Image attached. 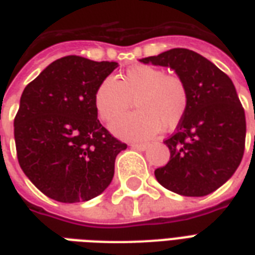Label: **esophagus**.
Listing matches in <instances>:
<instances>
[{
    "instance_id": "esophagus-1",
    "label": "esophagus",
    "mask_w": 255,
    "mask_h": 255,
    "mask_svg": "<svg viewBox=\"0 0 255 255\" xmlns=\"http://www.w3.org/2000/svg\"><path fill=\"white\" fill-rule=\"evenodd\" d=\"M131 147L135 150H146L147 149V144L146 143H131Z\"/></svg>"
}]
</instances>
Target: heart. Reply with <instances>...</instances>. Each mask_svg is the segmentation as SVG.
<instances>
[{
	"label": "heart",
	"mask_w": 255,
	"mask_h": 255,
	"mask_svg": "<svg viewBox=\"0 0 255 255\" xmlns=\"http://www.w3.org/2000/svg\"><path fill=\"white\" fill-rule=\"evenodd\" d=\"M129 112L113 120V132L127 139H146L179 126L188 108V90L182 78L153 65L128 68L119 80L106 76L94 93L95 109L104 122H109L129 106Z\"/></svg>",
	"instance_id": "heart-1"
}]
</instances>
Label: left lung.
Masks as SVG:
<instances>
[{
	"mask_svg": "<svg viewBox=\"0 0 255 255\" xmlns=\"http://www.w3.org/2000/svg\"><path fill=\"white\" fill-rule=\"evenodd\" d=\"M140 61L175 69L188 90L187 112L176 132L164 140L171 157L155 169V179L184 197L216 191L235 173L245 153L246 116L232 80L188 49H171Z\"/></svg>",
	"mask_w": 255,
	"mask_h": 255,
	"instance_id": "1",
	"label": "left lung"
}]
</instances>
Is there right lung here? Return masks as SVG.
Listing matches in <instances>:
<instances>
[{
    "label": "right lung",
    "mask_w": 255,
    "mask_h": 255,
    "mask_svg": "<svg viewBox=\"0 0 255 255\" xmlns=\"http://www.w3.org/2000/svg\"><path fill=\"white\" fill-rule=\"evenodd\" d=\"M117 63L65 56L25 86L14 117L20 168L32 184L58 202L100 195L127 144L115 138L95 109L94 93Z\"/></svg>",
    "instance_id": "1"
}]
</instances>
